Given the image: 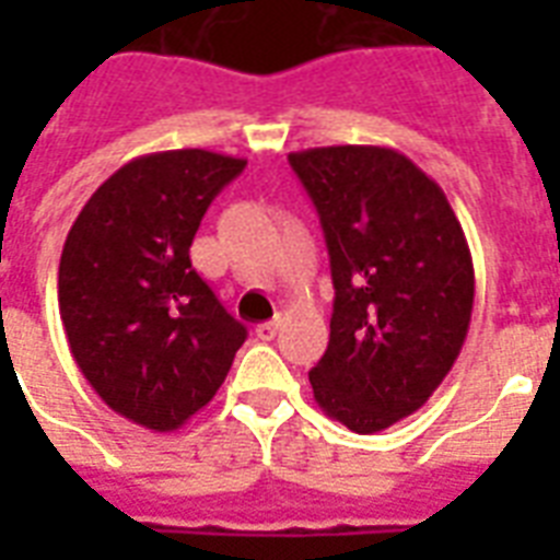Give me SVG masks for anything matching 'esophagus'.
<instances>
[{"label": "esophagus", "mask_w": 560, "mask_h": 560, "mask_svg": "<svg viewBox=\"0 0 560 560\" xmlns=\"http://www.w3.org/2000/svg\"><path fill=\"white\" fill-rule=\"evenodd\" d=\"M279 328H281V316H276V319H270V323L255 325V337L267 342V340H272L276 334H279Z\"/></svg>", "instance_id": "34e87169"}]
</instances>
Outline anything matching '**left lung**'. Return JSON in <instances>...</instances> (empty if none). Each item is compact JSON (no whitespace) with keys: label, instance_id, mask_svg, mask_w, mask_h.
<instances>
[{"label":"left lung","instance_id":"obj_1","mask_svg":"<svg viewBox=\"0 0 560 560\" xmlns=\"http://www.w3.org/2000/svg\"><path fill=\"white\" fill-rule=\"evenodd\" d=\"M288 160L331 258L314 398L354 433H377L424 407L459 358L474 311L468 241L439 183L392 148L334 144Z\"/></svg>","mask_w":560,"mask_h":560}]
</instances>
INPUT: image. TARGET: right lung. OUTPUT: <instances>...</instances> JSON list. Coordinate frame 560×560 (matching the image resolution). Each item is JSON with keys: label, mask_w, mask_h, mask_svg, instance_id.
<instances>
[{"label": "right lung", "mask_w": 560, "mask_h": 560, "mask_svg": "<svg viewBox=\"0 0 560 560\" xmlns=\"http://www.w3.org/2000/svg\"><path fill=\"white\" fill-rule=\"evenodd\" d=\"M244 165L200 148L130 160L66 235L57 302L74 363L113 412L153 433L206 407L246 340L188 255Z\"/></svg>", "instance_id": "1"}]
</instances>
